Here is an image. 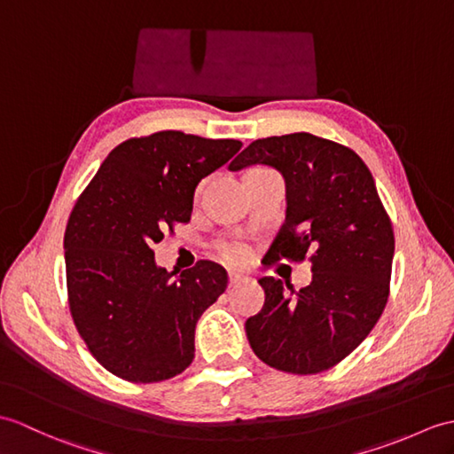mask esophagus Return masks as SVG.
Wrapping results in <instances>:
<instances>
[{
    "mask_svg": "<svg viewBox=\"0 0 454 454\" xmlns=\"http://www.w3.org/2000/svg\"><path fill=\"white\" fill-rule=\"evenodd\" d=\"M247 278L246 277H241V275H236V272H230L228 275V284L230 286H238V284H241V282H246Z\"/></svg>",
    "mask_w": 454,
    "mask_h": 454,
    "instance_id": "34e87169",
    "label": "esophagus"
}]
</instances>
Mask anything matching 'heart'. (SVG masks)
Returning <instances> with one entry per match:
<instances>
[{"label":"heart","instance_id":"1","mask_svg":"<svg viewBox=\"0 0 454 454\" xmlns=\"http://www.w3.org/2000/svg\"><path fill=\"white\" fill-rule=\"evenodd\" d=\"M262 172H269L267 168H249V170L244 174V179L247 177H253L257 174H262ZM201 189L203 185H199L195 189V199H199V195H201ZM215 253L216 257L220 261H224L226 265L230 267H244L246 262L251 259V247L247 241H244L241 238H236V236H220L216 241H215Z\"/></svg>","mask_w":454,"mask_h":454}]
</instances>
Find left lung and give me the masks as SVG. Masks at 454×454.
<instances>
[{
    "label": "left lung",
    "mask_w": 454,
    "mask_h": 454,
    "mask_svg": "<svg viewBox=\"0 0 454 454\" xmlns=\"http://www.w3.org/2000/svg\"><path fill=\"white\" fill-rule=\"evenodd\" d=\"M277 168L286 182V220L262 261L309 259V286L284 294L261 278L262 309L246 321L259 360L278 372L331 370L372 333L388 298L395 234L370 168L352 149L311 133L253 141L230 170Z\"/></svg>",
    "instance_id": "obj_1"
}]
</instances>
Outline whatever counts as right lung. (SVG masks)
Here are the masks:
<instances>
[{"label": "right lung", "instance_id": "add662e5", "mask_svg": "<svg viewBox=\"0 0 454 454\" xmlns=\"http://www.w3.org/2000/svg\"><path fill=\"white\" fill-rule=\"evenodd\" d=\"M241 149L182 131L133 137L106 156L73 207L66 247L73 323L97 362L131 383H158L195 357V325L226 290L210 261L174 278L153 246L189 223L197 184Z\"/></svg>", "mask_w": 454, "mask_h": 454}]
</instances>
